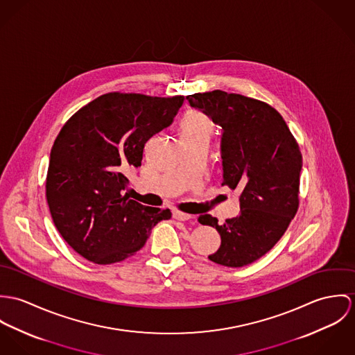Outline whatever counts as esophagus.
Returning a JSON list of instances; mask_svg holds the SVG:
<instances>
[{"mask_svg": "<svg viewBox=\"0 0 355 355\" xmlns=\"http://www.w3.org/2000/svg\"><path fill=\"white\" fill-rule=\"evenodd\" d=\"M173 216H174V219L181 220V222H185V220H191V219H192V215L184 214V212H180V211H174V212H173Z\"/></svg>", "mask_w": 355, "mask_h": 355, "instance_id": "1", "label": "esophagus"}]
</instances>
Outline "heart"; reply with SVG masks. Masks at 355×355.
<instances>
[{"mask_svg":"<svg viewBox=\"0 0 355 355\" xmlns=\"http://www.w3.org/2000/svg\"><path fill=\"white\" fill-rule=\"evenodd\" d=\"M214 132V123L205 114L200 112H188L181 121V136H209Z\"/></svg>","mask_w":355,"mask_h":355,"instance_id":"heart-1","label":"heart"}]
</instances>
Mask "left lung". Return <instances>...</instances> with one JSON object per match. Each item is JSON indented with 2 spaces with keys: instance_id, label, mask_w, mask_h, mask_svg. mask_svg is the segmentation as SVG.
<instances>
[{
  "instance_id": "8db88e82",
  "label": "left lung",
  "mask_w": 355,
  "mask_h": 355,
  "mask_svg": "<svg viewBox=\"0 0 355 355\" xmlns=\"http://www.w3.org/2000/svg\"><path fill=\"white\" fill-rule=\"evenodd\" d=\"M187 99L222 128V187L241 193L239 215L223 225L208 214L198 216L222 239L208 259L233 268L248 266L274 248L297 214L300 147L284 119L264 102L220 89Z\"/></svg>"
}]
</instances>
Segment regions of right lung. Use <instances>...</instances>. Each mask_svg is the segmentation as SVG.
<instances>
[{
	"label": "right lung",
	"instance_id": "1",
	"mask_svg": "<svg viewBox=\"0 0 355 355\" xmlns=\"http://www.w3.org/2000/svg\"><path fill=\"white\" fill-rule=\"evenodd\" d=\"M184 96L105 94L62 126L50 153L46 198L62 238L84 259L113 264L140 250L170 209L146 207L125 189L146 143L170 126Z\"/></svg>",
	"mask_w": 355,
	"mask_h": 355
}]
</instances>
